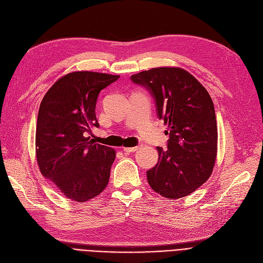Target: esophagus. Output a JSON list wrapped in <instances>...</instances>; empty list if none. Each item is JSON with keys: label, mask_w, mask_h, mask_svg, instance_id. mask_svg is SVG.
<instances>
[{"label": "esophagus", "mask_w": 263, "mask_h": 263, "mask_svg": "<svg viewBox=\"0 0 263 263\" xmlns=\"http://www.w3.org/2000/svg\"><path fill=\"white\" fill-rule=\"evenodd\" d=\"M139 148H141V145H138V146H134V147H124L123 148V152L125 154H130V153H134L139 149Z\"/></svg>", "instance_id": "1"}]
</instances>
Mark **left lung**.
Instances as JSON below:
<instances>
[{"label": "left lung", "mask_w": 263, "mask_h": 263, "mask_svg": "<svg viewBox=\"0 0 263 263\" xmlns=\"http://www.w3.org/2000/svg\"><path fill=\"white\" fill-rule=\"evenodd\" d=\"M155 100L157 115L170 130L166 148L157 147L148 184L162 197L179 199L209 179L217 154V123L209 92L187 71L157 67L131 76Z\"/></svg>", "instance_id": "obj_1"}]
</instances>
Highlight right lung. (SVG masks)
Listing matches in <instances>:
<instances>
[{
  "mask_svg": "<svg viewBox=\"0 0 263 263\" xmlns=\"http://www.w3.org/2000/svg\"><path fill=\"white\" fill-rule=\"evenodd\" d=\"M118 78L74 72L60 78L42 101L35 139L37 163L43 176L68 199L88 201L108 184L115 151L88 135L100 127L96 117L100 92Z\"/></svg>",
  "mask_w": 263,
  "mask_h": 263,
  "instance_id": "add662e5",
  "label": "right lung"
}]
</instances>
